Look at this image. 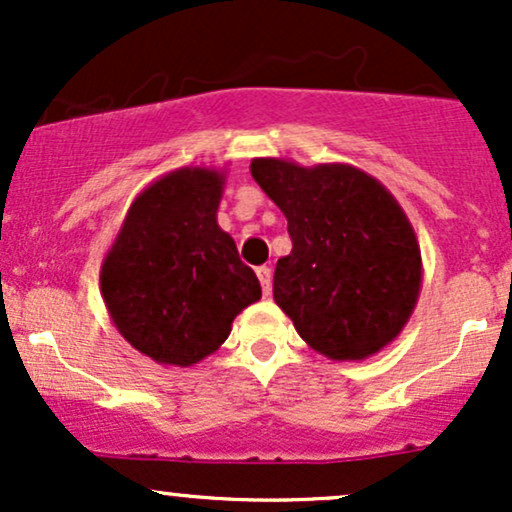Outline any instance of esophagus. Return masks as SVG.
Segmentation results:
<instances>
[{"instance_id": "esophagus-1", "label": "esophagus", "mask_w": 512, "mask_h": 512, "mask_svg": "<svg viewBox=\"0 0 512 512\" xmlns=\"http://www.w3.org/2000/svg\"><path fill=\"white\" fill-rule=\"evenodd\" d=\"M257 279H260L264 296H269V291H272V269H269V267H257Z\"/></svg>"}]
</instances>
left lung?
Here are the masks:
<instances>
[{"instance_id":"left-lung-1","label":"left lung","mask_w":512,"mask_h":512,"mask_svg":"<svg viewBox=\"0 0 512 512\" xmlns=\"http://www.w3.org/2000/svg\"><path fill=\"white\" fill-rule=\"evenodd\" d=\"M250 173L289 221L293 248L276 262L274 301L303 342L332 361H363L395 342L424 264L392 192L349 163L267 156L252 158Z\"/></svg>"}]
</instances>
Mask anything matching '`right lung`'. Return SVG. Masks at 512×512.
Listing matches in <instances>:
<instances>
[{
    "mask_svg": "<svg viewBox=\"0 0 512 512\" xmlns=\"http://www.w3.org/2000/svg\"><path fill=\"white\" fill-rule=\"evenodd\" d=\"M226 168L182 166L129 204L101 264V293L117 332L161 366L214 354L260 281L216 221Z\"/></svg>",
    "mask_w": 512,
    "mask_h": 512,
    "instance_id": "add662e5",
    "label": "right lung"
}]
</instances>
